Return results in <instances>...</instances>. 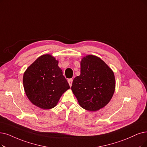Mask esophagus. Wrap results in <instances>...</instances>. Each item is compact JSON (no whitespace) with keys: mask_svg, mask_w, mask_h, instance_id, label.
Listing matches in <instances>:
<instances>
[{"mask_svg":"<svg viewBox=\"0 0 147 147\" xmlns=\"http://www.w3.org/2000/svg\"><path fill=\"white\" fill-rule=\"evenodd\" d=\"M68 83L69 84V86L71 87V86H72V81H73V80L72 79V78H70V79H69L68 80Z\"/></svg>","mask_w":147,"mask_h":147,"instance_id":"esophagus-1","label":"esophagus"}]
</instances>
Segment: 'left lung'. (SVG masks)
Instances as JSON below:
<instances>
[{
    "label": "left lung",
    "instance_id": "left-lung-1",
    "mask_svg": "<svg viewBox=\"0 0 147 147\" xmlns=\"http://www.w3.org/2000/svg\"><path fill=\"white\" fill-rule=\"evenodd\" d=\"M71 89L82 108L98 110L105 106L113 95V72L101 58L87 55L81 61V74L74 79Z\"/></svg>",
    "mask_w": 147,
    "mask_h": 147
}]
</instances>
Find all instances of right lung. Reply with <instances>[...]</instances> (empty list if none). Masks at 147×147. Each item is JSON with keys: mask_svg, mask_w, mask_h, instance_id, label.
<instances>
[{"mask_svg": "<svg viewBox=\"0 0 147 147\" xmlns=\"http://www.w3.org/2000/svg\"><path fill=\"white\" fill-rule=\"evenodd\" d=\"M58 61L51 55L38 57L23 75V83L30 101L43 109L54 107L70 87Z\"/></svg>", "mask_w": 147, "mask_h": 147, "instance_id": "obj_1", "label": "right lung"}]
</instances>
